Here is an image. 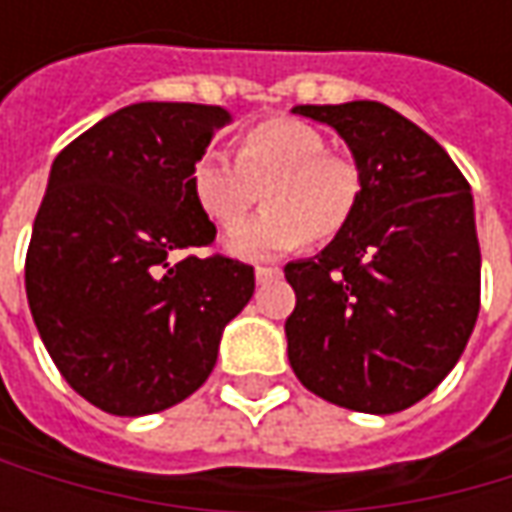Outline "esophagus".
<instances>
[{"label": "esophagus", "instance_id": "esophagus-1", "mask_svg": "<svg viewBox=\"0 0 512 512\" xmlns=\"http://www.w3.org/2000/svg\"><path fill=\"white\" fill-rule=\"evenodd\" d=\"M276 276H282L279 267H256V282H259V285H265V282L276 279Z\"/></svg>", "mask_w": 512, "mask_h": 512}]
</instances>
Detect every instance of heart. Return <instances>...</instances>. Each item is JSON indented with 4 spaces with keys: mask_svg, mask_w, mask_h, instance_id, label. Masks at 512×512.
<instances>
[{
    "mask_svg": "<svg viewBox=\"0 0 512 512\" xmlns=\"http://www.w3.org/2000/svg\"><path fill=\"white\" fill-rule=\"evenodd\" d=\"M190 196L213 225L230 227L263 187L266 210L227 233V253L270 259L307 239L339 236L359 205V170L327 153V139L302 119L276 116L239 136L236 159L205 150L190 165Z\"/></svg>",
    "mask_w": 512,
    "mask_h": 512,
    "instance_id": "heart-1",
    "label": "heart"
}]
</instances>
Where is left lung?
Here are the masks:
<instances>
[{"mask_svg": "<svg viewBox=\"0 0 512 512\" xmlns=\"http://www.w3.org/2000/svg\"><path fill=\"white\" fill-rule=\"evenodd\" d=\"M359 170V205L330 245L285 267L287 359L325 402L399 413L456 367L482 296L473 196L447 150L382 102L296 105Z\"/></svg>", "mask_w": 512, "mask_h": 512, "instance_id": "left-lung-1", "label": "left lung"}]
</instances>
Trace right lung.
I'll list each match as a JSON object with an SVG mask.
<instances>
[{
	"instance_id": "obj_1",
	"label": "right lung",
	"mask_w": 512,
	"mask_h": 512,
	"mask_svg": "<svg viewBox=\"0 0 512 512\" xmlns=\"http://www.w3.org/2000/svg\"><path fill=\"white\" fill-rule=\"evenodd\" d=\"M230 113L139 102L53 159L25 290L65 382L113 416L168 410L210 376L225 325L253 296V267L205 247L216 225L190 196V165Z\"/></svg>"
}]
</instances>
